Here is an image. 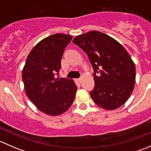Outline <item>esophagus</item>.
I'll use <instances>...</instances> for the list:
<instances>
[{
	"label": "esophagus",
	"instance_id": "34e87169",
	"mask_svg": "<svg viewBox=\"0 0 151 151\" xmlns=\"http://www.w3.org/2000/svg\"><path fill=\"white\" fill-rule=\"evenodd\" d=\"M76 81L77 82V83H81V81H82V79L81 78H79V79H76Z\"/></svg>",
	"mask_w": 151,
	"mask_h": 151
}]
</instances>
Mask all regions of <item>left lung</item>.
<instances>
[{
	"instance_id": "1",
	"label": "left lung",
	"mask_w": 151,
	"mask_h": 151,
	"mask_svg": "<svg viewBox=\"0 0 151 151\" xmlns=\"http://www.w3.org/2000/svg\"><path fill=\"white\" fill-rule=\"evenodd\" d=\"M73 42L86 52L93 68L95 86L90 94L94 102L107 110L122 106L133 91L136 77L134 63L126 49L96 30L76 36Z\"/></svg>"
}]
</instances>
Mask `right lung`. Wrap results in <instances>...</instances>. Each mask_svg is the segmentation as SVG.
I'll return each mask as SVG.
<instances>
[{
	"label": "right lung",
	"mask_w": 151,
	"mask_h": 151,
	"mask_svg": "<svg viewBox=\"0 0 151 151\" xmlns=\"http://www.w3.org/2000/svg\"><path fill=\"white\" fill-rule=\"evenodd\" d=\"M72 36L56 33L36 44L22 69V81L29 99L40 111L52 116L64 113L75 98L77 87L72 80L55 78L60 60ZM58 74V73H57Z\"/></svg>",
	"instance_id": "obj_1"
}]
</instances>
